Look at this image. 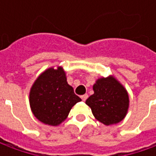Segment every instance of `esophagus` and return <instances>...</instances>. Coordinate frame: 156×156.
Returning <instances> with one entry per match:
<instances>
[{
	"label": "esophagus",
	"mask_w": 156,
	"mask_h": 156,
	"mask_svg": "<svg viewBox=\"0 0 156 156\" xmlns=\"http://www.w3.org/2000/svg\"><path fill=\"white\" fill-rule=\"evenodd\" d=\"M87 97H88V95H87V94H83V95H81V100H82L83 101H85L87 99Z\"/></svg>",
	"instance_id": "1"
}]
</instances>
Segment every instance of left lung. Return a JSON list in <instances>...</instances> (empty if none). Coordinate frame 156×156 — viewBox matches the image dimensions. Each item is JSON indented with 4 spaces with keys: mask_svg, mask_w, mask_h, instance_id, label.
Segmentation results:
<instances>
[{
    "mask_svg": "<svg viewBox=\"0 0 156 156\" xmlns=\"http://www.w3.org/2000/svg\"><path fill=\"white\" fill-rule=\"evenodd\" d=\"M94 94L86 101L94 118L106 126L125 118L129 107L128 91L115 76L101 77L93 86Z\"/></svg>",
    "mask_w": 156,
    "mask_h": 156,
    "instance_id": "obj_1",
    "label": "left lung"
}]
</instances>
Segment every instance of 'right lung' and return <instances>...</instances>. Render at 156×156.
<instances>
[{"instance_id":"1","label":"right lung","mask_w":156,"mask_h":156,"mask_svg":"<svg viewBox=\"0 0 156 156\" xmlns=\"http://www.w3.org/2000/svg\"><path fill=\"white\" fill-rule=\"evenodd\" d=\"M81 99L67 81L62 67L46 69L34 81L29 92V104L34 115L41 122L59 126L71 108Z\"/></svg>"}]
</instances>
